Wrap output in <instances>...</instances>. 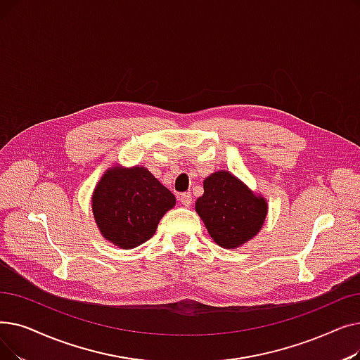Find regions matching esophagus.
<instances>
[{
	"instance_id": "obj_1",
	"label": "esophagus",
	"mask_w": 360,
	"mask_h": 360,
	"mask_svg": "<svg viewBox=\"0 0 360 360\" xmlns=\"http://www.w3.org/2000/svg\"><path fill=\"white\" fill-rule=\"evenodd\" d=\"M178 200L181 201V205L185 207H190L191 202H193V195L190 193H182L178 195Z\"/></svg>"
}]
</instances>
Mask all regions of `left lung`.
Returning <instances> with one entry per match:
<instances>
[{"label":"left lung","mask_w":360,"mask_h":360,"mask_svg":"<svg viewBox=\"0 0 360 360\" xmlns=\"http://www.w3.org/2000/svg\"><path fill=\"white\" fill-rule=\"evenodd\" d=\"M195 210L217 245L236 248L259 232L268 205L229 172L221 170L205 179V194L195 201Z\"/></svg>","instance_id":"8db88e82"}]
</instances>
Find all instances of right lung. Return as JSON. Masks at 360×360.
<instances>
[{
	"label": "right lung",
	"instance_id": "obj_1",
	"mask_svg": "<svg viewBox=\"0 0 360 360\" xmlns=\"http://www.w3.org/2000/svg\"><path fill=\"white\" fill-rule=\"evenodd\" d=\"M175 195L144 167L108 169L92 195L96 222L108 241L134 248L150 240Z\"/></svg>",
	"mask_w": 360,
	"mask_h": 360
}]
</instances>
